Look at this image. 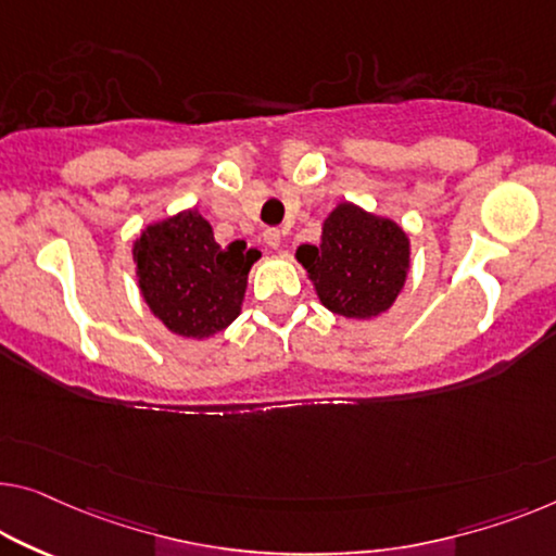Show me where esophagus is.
Here are the masks:
<instances>
[{
  "mask_svg": "<svg viewBox=\"0 0 556 556\" xmlns=\"http://www.w3.org/2000/svg\"><path fill=\"white\" fill-rule=\"evenodd\" d=\"M264 242H267L271 250H279L281 242H285V231H281V229H267V231H264Z\"/></svg>",
  "mask_w": 556,
  "mask_h": 556,
  "instance_id": "obj_1",
  "label": "esophagus"
}]
</instances>
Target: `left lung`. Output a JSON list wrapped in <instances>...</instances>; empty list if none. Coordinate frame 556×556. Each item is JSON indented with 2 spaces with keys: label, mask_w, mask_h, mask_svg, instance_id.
Instances as JSON below:
<instances>
[{
  "label": "left lung",
  "mask_w": 556,
  "mask_h": 556,
  "mask_svg": "<svg viewBox=\"0 0 556 556\" xmlns=\"http://www.w3.org/2000/svg\"><path fill=\"white\" fill-rule=\"evenodd\" d=\"M296 260L309 271L327 309L369 319L387 312L404 287L409 239L394 222L339 204L325 222L321 242L302 244Z\"/></svg>",
  "instance_id": "obj_1"
}]
</instances>
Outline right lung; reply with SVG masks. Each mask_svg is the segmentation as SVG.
I'll return each mask as SVG.
<instances>
[{
	"instance_id": "obj_1",
	"label": "right lung",
	"mask_w": 556,
	"mask_h": 556,
	"mask_svg": "<svg viewBox=\"0 0 556 556\" xmlns=\"http://www.w3.org/2000/svg\"><path fill=\"white\" fill-rule=\"evenodd\" d=\"M260 252L242 239L222 247L197 212L147 227L135 244L142 294L174 334L204 339L229 327L242 309L247 275Z\"/></svg>"
}]
</instances>
